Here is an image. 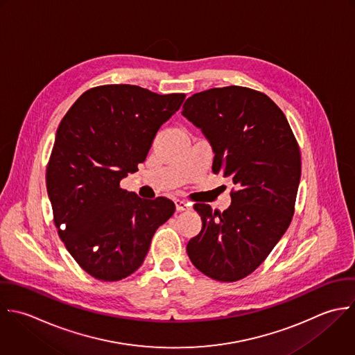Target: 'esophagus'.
<instances>
[{
  "label": "esophagus",
  "instance_id": "34e87169",
  "mask_svg": "<svg viewBox=\"0 0 355 355\" xmlns=\"http://www.w3.org/2000/svg\"><path fill=\"white\" fill-rule=\"evenodd\" d=\"M175 209H177V211L189 210L191 209V203L187 202V200H182V199H175Z\"/></svg>",
  "mask_w": 355,
  "mask_h": 355
}]
</instances>
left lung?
<instances>
[{
    "mask_svg": "<svg viewBox=\"0 0 355 355\" xmlns=\"http://www.w3.org/2000/svg\"><path fill=\"white\" fill-rule=\"evenodd\" d=\"M182 114L210 141L213 173L234 184L232 203L223 213L195 203L202 231L188 242V256L211 279H243L268 257L293 218L302 175L297 139L278 105L248 87L193 94Z\"/></svg>",
    "mask_w": 355,
    "mask_h": 355,
    "instance_id": "1",
    "label": "left lung"
}]
</instances>
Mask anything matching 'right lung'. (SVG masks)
<instances>
[{"label": "right lung", "mask_w": 355, "mask_h": 355, "mask_svg": "<svg viewBox=\"0 0 355 355\" xmlns=\"http://www.w3.org/2000/svg\"><path fill=\"white\" fill-rule=\"evenodd\" d=\"M184 99L130 84L98 85L58 127L45 174L53 223L76 263L99 281L135 272L156 230L175 211L173 200L141 199L120 181L138 171L157 130Z\"/></svg>", "instance_id": "right-lung-1"}]
</instances>
